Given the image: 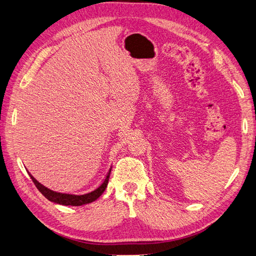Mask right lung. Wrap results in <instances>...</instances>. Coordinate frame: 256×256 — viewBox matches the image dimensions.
<instances>
[{
	"label": "right lung",
	"instance_id": "1",
	"mask_svg": "<svg viewBox=\"0 0 256 256\" xmlns=\"http://www.w3.org/2000/svg\"><path fill=\"white\" fill-rule=\"evenodd\" d=\"M110 174H111V170H108V175H106V177L104 179V182H102V184H101L99 188H96V190H94V192H91L89 194H81V196L60 194V192H52V190L44 187L42 184L38 182L36 179L32 177V175H30V176L32 178V182L35 184V186L37 187V189L40 190V192L42 194H44L45 197L50 201H52V202H55V204H64V206H82V204H90V202H92V201H94V200H96L98 198L100 197V196L103 194V192H104L106 186H108V177H110Z\"/></svg>",
	"mask_w": 256,
	"mask_h": 256
}]
</instances>
